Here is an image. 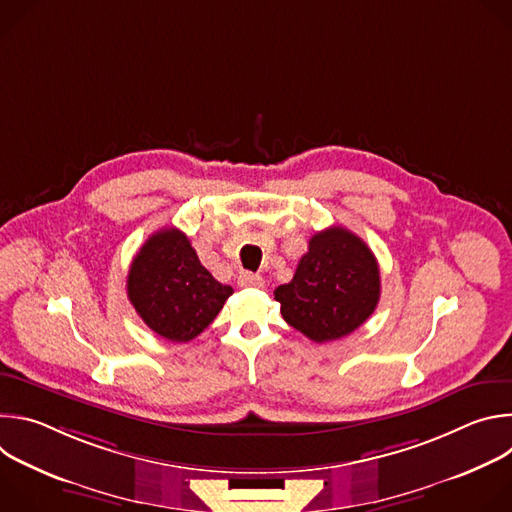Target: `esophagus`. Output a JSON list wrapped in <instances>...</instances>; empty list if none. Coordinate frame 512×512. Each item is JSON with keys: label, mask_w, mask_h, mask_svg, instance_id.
Wrapping results in <instances>:
<instances>
[{"label": "esophagus", "mask_w": 512, "mask_h": 512, "mask_svg": "<svg viewBox=\"0 0 512 512\" xmlns=\"http://www.w3.org/2000/svg\"><path fill=\"white\" fill-rule=\"evenodd\" d=\"M239 285L241 287H263L265 279L259 273H251V271H243L239 275Z\"/></svg>", "instance_id": "34e87169"}]
</instances>
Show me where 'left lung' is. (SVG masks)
Instances as JSON below:
<instances>
[{
    "mask_svg": "<svg viewBox=\"0 0 512 512\" xmlns=\"http://www.w3.org/2000/svg\"><path fill=\"white\" fill-rule=\"evenodd\" d=\"M283 320L314 342L348 336L367 322L381 296L373 251L342 227L316 233L294 279L273 291Z\"/></svg>",
    "mask_w": 512,
    "mask_h": 512,
    "instance_id": "left-lung-1",
    "label": "left lung"
}]
</instances>
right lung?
I'll return each instance as SVG.
<instances>
[{
  "instance_id": "add662e5",
  "label": "right lung",
  "mask_w": 512,
  "mask_h": 512,
  "mask_svg": "<svg viewBox=\"0 0 512 512\" xmlns=\"http://www.w3.org/2000/svg\"><path fill=\"white\" fill-rule=\"evenodd\" d=\"M231 294L233 287L210 275L188 237L174 227L143 243L127 275V296L135 312L172 342L196 338Z\"/></svg>"
}]
</instances>
